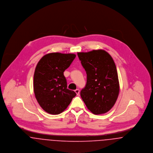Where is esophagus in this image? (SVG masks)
I'll list each match as a JSON object with an SVG mask.
<instances>
[{
	"instance_id": "esophagus-1",
	"label": "esophagus",
	"mask_w": 153,
	"mask_h": 153,
	"mask_svg": "<svg viewBox=\"0 0 153 153\" xmlns=\"http://www.w3.org/2000/svg\"><path fill=\"white\" fill-rule=\"evenodd\" d=\"M74 91H75V93H76V94H77V95H79V93H80V90H79V89H76V90H74Z\"/></svg>"
}]
</instances>
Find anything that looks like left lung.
<instances>
[{"label":"left lung","instance_id":"obj_1","mask_svg":"<svg viewBox=\"0 0 153 153\" xmlns=\"http://www.w3.org/2000/svg\"><path fill=\"white\" fill-rule=\"evenodd\" d=\"M87 74V83L80 96L87 108L94 114L108 111L114 105L120 91L115 63L104 50L77 53Z\"/></svg>","mask_w":153,"mask_h":153}]
</instances>
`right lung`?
I'll return each mask as SVG.
<instances>
[{"label": "right lung", "mask_w": 153, "mask_h": 153, "mask_svg": "<svg viewBox=\"0 0 153 153\" xmlns=\"http://www.w3.org/2000/svg\"><path fill=\"white\" fill-rule=\"evenodd\" d=\"M75 57L74 54L51 53L43 56L36 67L34 95L40 107L51 114L62 113L76 96L68 88L63 74Z\"/></svg>", "instance_id": "right-lung-1"}]
</instances>
